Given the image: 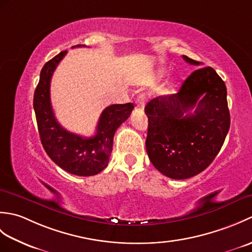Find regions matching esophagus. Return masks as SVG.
<instances>
[{"label":"esophagus","mask_w":252,"mask_h":252,"mask_svg":"<svg viewBox=\"0 0 252 252\" xmlns=\"http://www.w3.org/2000/svg\"><path fill=\"white\" fill-rule=\"evenodd\" d=\"M145 99L146 96L145 94H140L136 99V108L138 110H144V107H145Z\"/></svg>","instance_id":"esophagus-1"}]
</instances>
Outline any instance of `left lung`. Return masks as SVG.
<instances>
[{
  "label": "left lung",
  "mask_w": 252,
  "mask_h": 252,
  "mask_svg": "<svg viewBox=\"0 0 252 252\" xmlns=\"http://www.w3.org/2000/svg\"><path fill=\"white\" fill-rule=\"evenodd\" d=\"M183 60L200 65L185 55ZM145 114L149 160L174 180L202 172L220 152L231 125L225 83L211 67L198 68L178 93L152 99Z\"/></svg>",
  "instance_id": "8db88e82"
}]
</instances>
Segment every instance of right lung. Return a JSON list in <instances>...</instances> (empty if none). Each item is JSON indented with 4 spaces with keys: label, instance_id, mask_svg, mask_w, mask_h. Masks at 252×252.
I'll use <instances>...</instances> for the list:
<instances>
[{
    "label": "right lung",
    "instance_id": "1",
    "mask_svg": "<svg viewBox=\"0 0 252 252\" xmlns=\"http://www.w3.org/2000/svg\"><path fill=\"white\" fill-rule=\"evenodd\" d=\"M66 54L67 51L61 52L41 70L33 96L37 130L44 151L58 167L74 175L91 176L108 165L115 132L130 117L134 105L116 104L105 108L92 137H83L63 129L52 108L50 87L53 73Z\"/></svg>",
    "mask_w": 252,
    "mask_h": 252
}]
</instances>
